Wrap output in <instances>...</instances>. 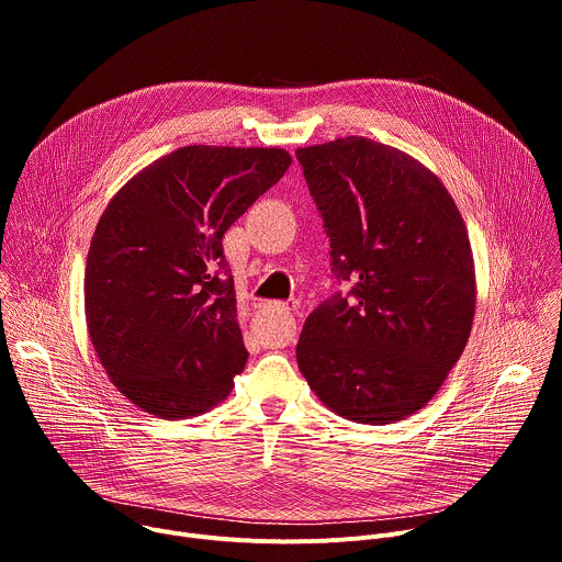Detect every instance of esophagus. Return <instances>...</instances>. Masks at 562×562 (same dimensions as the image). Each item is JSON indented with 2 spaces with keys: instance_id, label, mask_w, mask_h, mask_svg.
<instances>
[{
  "instance_id": "1",
  "label": "esophagus",
  "mask_w": 562,
  "mask_h": 562,
  "mask_svg": "<svg viewBox=\"0 0 562 562\" xmlns=\"http://www.w3.org/2000/svg\"><path fill=\"white\" fill-rule=\"evenodd\" d=\"M295 306H297V300H295V297H291L289 302H280V304H278V308H280V311H284V313L293 311Z\"/></svg>"
}]
</instances>
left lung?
Segmentation results:
<instances>
[{"label":"left lung","mask_w":562,"mask_h":562,"mask_svg":"<svg viewBox=\"0 0 562 562\" xmlns=\"http://www.w3.org/2000/svg\"><path fill=\"white\" fill-rule=\"evenodd\" d=\"M295 157L329 237L331 273L347 284L304 319L297 367L338 416L405 420L469 340L475 276L460 211L414 157L367 137Z\"/></svg>","instance_id":"obj_1"}]
</instances>
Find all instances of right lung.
<instances>
[{"label": "right lung", "instance_id": "1", "mask_svg": "<svg viewBox=\"0 0 562 562\" xmlns=\"http://www.w3.org/2000/svg\"><path fill=\"white\" fill-rule=\"evenodd\" d=\"M282 148L184 146L102 213L85 276L93 347L113 384L167 420L231 393L249 351L222 237L289 169Z\"/></svg>", "mask_w": 562, "mask_h": 562}]
</instances>
